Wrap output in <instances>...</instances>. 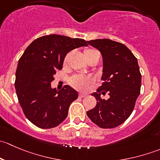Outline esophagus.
Wrapping results in <instances>:
<instances>
[{"instance_id": "obj_1", "label": "esophagus", "mask_w": 160, "mask_h": 160, "mask_svg": "<svg viewBox=\"0 0 160 160\" xmlns=\"http://www.w3.org/2000/svg\"><path fill=\"white\" fill-rule=\"evenodd\" d=\"M86 96L87 95L85 94V93H80V94H79V97H80V98H85Z\"/></svg>"}]
</instances>
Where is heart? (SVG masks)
<instances>
[{"label": "heart", "mask_w": 160, "mask_h": 160, "mask_svg": "<svg viewBox=\"0 0 160 160\" xmlns=\"http://www.w3.org/2000/svg\"><path fill=\"white\" fill-rule=\"evenodd\" d=\"M83 54H84L85 58L87 60H89L92 57H93L96 55L99 54L98 51H97L94 49H84L83 51ZM100 55V54H99ZM67 59H68V56L65 58L64 62H67ZM71 86L74 88L75 89L80 90H86L89 87L90 84L93 83V78L91 77H83V76H74L72 77L70 81Z\"/></svg>", "instance_id": "b5f03b06"}]
</instances>
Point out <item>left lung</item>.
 <instances>
[{
	"label": "left lung",
	"instance_id": "obj_1",
	"mask_svg": "<svg viewBox=\"0 0 160 160\" xmlns=\"http://www.w3.org/2000/svg\"><path fill=\"white\" fill-rule=\"evenodd\" d=\"M88 43L102 55L104 82L92 93L97 104L87 114L100 128H115L128 118L140 93L142 76L138 60L122 43L108 38L90 40ZM106 92L109 99H101L100 94Z\"/></svg>",
	"mask_w": 160,
	"mask_h": 160
}]
</instances>
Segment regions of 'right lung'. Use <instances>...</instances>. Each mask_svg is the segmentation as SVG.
I'll list each match as a JSON object with an SVG mask.
<instances>
[{"mask_svg":"<svg viewBox=\"0 0 160 160\" xmlns=\"http://www.w3.org/2000/svg\"><path fill=\"white\" fill-rule=\"evenodd\" d=\"M88 46L82 38L49 35L34 40L24 52L18 63L14 87L25 117L35 126L55 128L67 118L78 93L68 85L60 90L52 89L51 82L56 70H62L69 52Z\"/></svg>","mask_w":160,"mask_h":160,"instance_id":"obj_1","label":"right lung"}]
</instances>
